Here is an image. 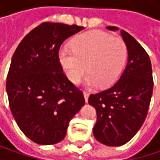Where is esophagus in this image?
Instances as JSON below:
<instances>
[{
	"label": "esophagus",
	"instance_id": "esophagus-1",
	"mask_svg": "<svg viewBox=\"0 0 160 160\" xmlns=\"http://www.w3.org/2000/svg\"><path fill=\"white\" fill-rule=\"evenodd\" d=\"M83 95H84V99H85V102L87 103L88 102V99H89V93L87 92H83Z\"/></svg>",
	"mask_w": 160,
	"mask_h": 160
}]
</instances>
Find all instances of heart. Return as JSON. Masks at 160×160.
<instances>
[{
	"mask_svg": "<svg viewBox=\"0 0 160 160\" xmlns=\"http://www.w3.org/2000/svg\"><path fill=\"white\" fill-rule=\"evenodd\" d=\"M128 56V49L120 38L100 30H91L76 36L71 47L63 46L58 52L59 63L72 83H79L86 70L89 88L108 87L119 78Z\"/></svg>",
	"mask_w": 160,
	"mask_h": 160,
	"instance_id": "obj_1",
	"label": "heart"
}]
</instances>
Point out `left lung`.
<instances>
[{
    "label": "left lung",
    "instance_id": "8db88e82",
    "mask_svg": "<svg viewBox=\"0 0 160 160\" xmlns=\"http://www.w3.org/2000/svg\"><path fill=\"white\" fill-rule=\"evenodd\" d=\"M118 31L117 27H107ZM120 36L128 49V62L119 80L111 88L91 94L89 104L97 113L92 132L106 145L128 143L139 131L146 118L153 93L151 61L140 43L125 30Z\"/></svg>",
    "mask_w": 160,
    "mask_h": 160
}]
</instances>
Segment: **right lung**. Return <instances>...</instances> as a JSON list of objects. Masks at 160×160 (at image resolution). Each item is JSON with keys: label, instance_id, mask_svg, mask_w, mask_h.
Here are the masks:
<instances>
[{"label": "right lung", "instance_id": "add662e5", "mask_svg": "<svg viewBox=\"0 0 160 160\" xmlns=\"http://www.w3.org/2000/svg\"><path fill=\"white\" fill-rule=\"evenodd\" d=\"M82 29L42 23L24 37L12 57L6 82L10 109L23 133L36 144L61 142L69 121L85 104L58 59L64 41Z\"/></svg>", "mask_w": 160, "mask_h": 160}]
</instances>
